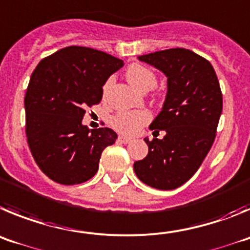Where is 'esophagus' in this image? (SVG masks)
I'll return each instance as SVG.
<instances>
[{"instance_id": "34e87169", "label": "esophagus", "mask_w": 250, "mask_h": 250, "mask_svg": "<svg viewBox=\"0 0 250 250\" xmlns=\"http://www.w3.org/2000/svg\"><path fill=\"white\" fill-rule=\"evenodd\" d=\"M117 141L120 142V143H123V145H127V143H129L130 142V138H128V137H125V136H120Z\"/></svg>"}]
</instances>
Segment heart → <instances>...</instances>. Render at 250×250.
Instances as JSON below:
<instances>
[{
	"instance_id": "obj_1",
	"label": "heart",
	"mask_w": 250,
	"mask_h": 250,
	"mask_svg": "<svg viewBox=\"0 0 250 250\" xmlns=\"http://www.w3.org/2000/svg\"><path fill=\"white\" fill-rule=\"evenodd\" d=\"M125 77L128 82L139 92H147L156 86L157 78L156 75L153 73L147 67L142 64H132L128 67L125 71ZM112 83V78L107 80V82L103 86V92H107ZM150 121V113L145 109H137V111H125L117 113L112 118V125L116 128L118 132L123 134H132L138 133L139 129L145 125H147Z\"/></svg>"
}]
</instances>
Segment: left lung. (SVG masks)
<instances>
[{
    "mask_svg": "<svg viewBox=\"0 0 250 250\" xmlns=\"http://www.w3.org/2000/svg\"><path fill=\"white\" fill-rule=\"evenodd\" d=\"M167 78V94L149 129L164 130L162 139L146 137L148 154L134 162L136 175L156 189L170 190L189 181L212 148L223 100L214 68L186 48L138 56Z\"/></svg>",
    "mask_w": 250,
    "mask_h": 250,
    "instance_id": "1",
    "label": "left lung"
}]
</instances>
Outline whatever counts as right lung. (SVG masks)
Here are the masks:
<instances>
[{"instance_id":"right-lung-1","label":"right lung","mask_w":250,"mask_h":250,"mask_svg":"<svg viewBox=\"0 0 250 250\" xmlns=\"http://www.w3.org/2000/svg\"><path fill=\"white\" fill-rule=\"evenodd\" d=\"M123 64L98 49L69 46L36 67L24 97L26 136L48 178L72 186L97 173L101 154L117 133L111 128L89 129L82 123L83 108L101 102L102 87Z\"/></svg>"}]
</instances>
